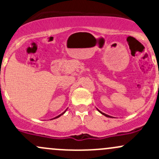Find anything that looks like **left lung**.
I'll return each instance as SVG.
<instances>
[{
	"label": "left lung",
	"mask_w": 159,
	"mask_h": 159,
	"mask_svg": "<svg viewBox=\"0 0 159 159\" xmlns=\"http://www.w3.org/2000/svg\"><path fill=\"white\" fill-rule=\"evenodd\" d=\"M98 111H99V110H98ZM99 112H101V113H102V115H105V116H106V117H109V118H110V117H111V116H109V115H106V114L103 113V112L100 111H99Z\"/></svg>",
	"instance_id": "1"
}]
</instances>
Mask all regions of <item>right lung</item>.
<instances>
[{"label":"right lung","instance_id":"obj_1","mask_svg":"<svg viewBox=\"0 0 159 159\" xmlns=\"http://www.w3.org/2000/svg\"><path fill=\"white\" fill-rule=\"evenodd\" d=\"M61 116V115H58V116H57V117H56V118H59V117H60Z\"/></svg>","mask_w":159,"mask_h":159}]
</instances>
